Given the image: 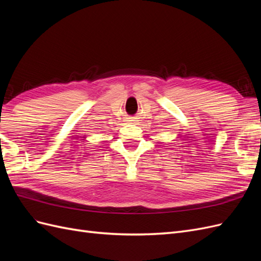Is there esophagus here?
I'll use <instances>...</instances> for the list:
<instances>
[{
  "label": "esophagus",
  "instance_id": "obj_1",
  "mask_svg": "<svg viewBox=\"0 0 261 261\" xmlns=\"http://www.w3.org/2000/svg\"><path fill=\"white\" fill-rule=\"evenodd\" d=\"M127 122H128V123H136V122H137V118L134 117V116H129V117L127 118Z\"/></svg>",
  "mask_w": 261,
  "mask_h": 261
}]
</instances>
